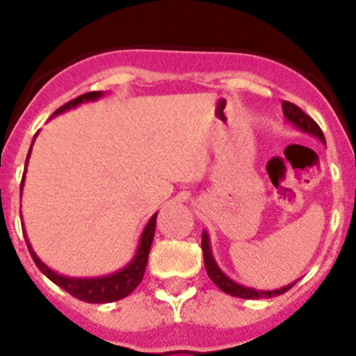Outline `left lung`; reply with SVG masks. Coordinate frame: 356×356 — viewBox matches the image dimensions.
Wrapping results in <instances>:
<instances>
[{
	"mask_svg": "<svg viewBox=\"0 0 356 356\" xmlns=\"http://www.w3.org/2000/svg\"><path fill=\"white\" fill-rule=\"evenodd\" d=\"M282 110H284V115H286V118L289 120L291 124H293V126H296L298 129L303 131V133L312 134V136H316V138L321 140L323 143H326L325 134H323L321 127L314 122L309 115L303 113V111L300 110L296 104H293V102H289V101H284L282 102ZM202 252H204V264H206V270H207V275H209V278L214 282V284H216L218 287H220V289L223 291V293L230 294V296L243 298V300H261V298H273V296H278V294H284L286 291H289L291 287H293L294 284L298 282L296 280V282H293V284H289V286L280 287V289H275V291H259V289H254V287H245V286H241V284H238V282L230 280V278L227 277V275L223 273L220 268H218L216 261H214V257H213V252H211L209 236H207V232H202Z\"/></svg>",
	"mask_w": 356,
	"mask_h": 356,
	"instance_id": "left-lung-1",
	"label": "left lung"
}]
</instances>
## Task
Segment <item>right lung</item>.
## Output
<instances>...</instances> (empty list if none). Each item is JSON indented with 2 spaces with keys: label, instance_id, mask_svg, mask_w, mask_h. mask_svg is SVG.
Returning <instances> with one entry per match:
<instances>
[{
  "label": "right lung",
  "instance_id": "1",
  "mask_svg": "<svg viewBox=\"0 0 356 356\" xmlns=\"http://www.w3.org/2000/svg\"><path fill=\"white\" fill-rule=\"evenodd\" d=\"M102 97V92H88V94H83L79 97L72 99L67 104L60 106L58 110L54 111L53 115L63 113V111L70 110V108H76L81 102H88V101H95V99ZM37 136V134H35ZM31 152V149H30ZM30 152H28L26 158V166H28V159H30ZM26 174V170H24ZM22 184H24V175H22V182H21V193H22ZM156 216L150 218L149 223L145 225L142 232V238H140V245L138 250H136V254H134L133 261L122 268L120 271L113 275H106V277H97V278H74V277H63V275L54 273L51 268H47L40 259L37 257V254L31 248L30 241L26 239L28 250H30L31 257H33L35 264L51 282H54L56 286L62 287L63 291H67L69 294H72L74 298L81 300V302L86 303H110V302H117V300H122V298L129 296L138 284L142 282L143 273H145V266L147 261H149V252H150V245H152V239H154V230H156ZM24 232V230H22Z\"/></svg>",
  "mask_w": 356,
  "mask_h": 356
}]
</instances>
